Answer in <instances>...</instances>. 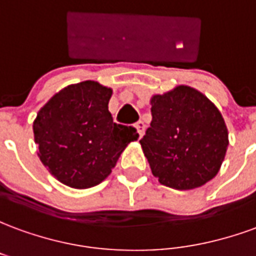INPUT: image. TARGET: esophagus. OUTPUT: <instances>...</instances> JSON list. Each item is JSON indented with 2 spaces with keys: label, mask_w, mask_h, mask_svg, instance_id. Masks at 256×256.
<instances>
[{
  "label": "esophagus",
  "mask_w": 256,
  "mask_h": 256,
  "mask_svg": "<svg viewBox=\"0 0 256 256\" xmlns=\"http://www.w3.org/2000/svg\"><path fill=\"white\" fill-rule=\"evenodd\" d=\"M134 126H136V128H137V132H138L140 137H142V136H144V132H145L144 122H142V120H138V122L136 123Z\"/></svg>",
  "instance_id": "1"
}]
</instances>
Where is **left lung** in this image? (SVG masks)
I'll return each instance as SVG.
<instances>
[{"label": "left lung", "mask_w": 256, "mask_h": 256, "mask_svg": "<svg viewBox=\"0 0 256 256\" xmlns=\"http://www.w3.org/2000/svg\"><path fill=\"white\" fill-rule=\"evenodd\" d=\"M152 122L140 140L159 182L186 190L216 176L228 148V128L218 108L198 90L178 86L150 100Z\"/></svg>", "instance_id": "left-lung-1"}]
</instances>
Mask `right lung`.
I'll return each instance as SVG.
<instances>
[{"mask_svg":"<svg viewBox=\"0 0 256 256\" xmlns=\"http://www.w3.org/2000/svg\"><path fill=\"white\" fill-rule=\"evenodd\" d=\"M112 90L84 80L60 90L34 120L40 159L60 182L76 189L96 186L111 174L133 126L114 122L108 111Z\"/></svg>","mask_w":256,"mask_h":256,"instance_id":"add662e5","label":"right lung"}]
</instances>
